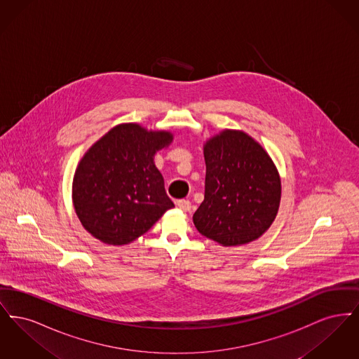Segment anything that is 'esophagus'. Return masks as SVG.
Returning a JSON list of instances; mask_svg holds the SVG:
<instances>
[{
  "mask_svg": "<svg viewBox=\"0 0 359 359\" xmlns=\"http://www.w3.org/2000/svg\"><path fill=\"white\" fill-rule=\"evenodd\" d=\"M176 205H177L180 210H183V211H189V208H191V202H189V201H186V199H180V201H177V202H176Z\"/></svg>",
  "mask_w": 359,
  "mask_h": 359,
  "instance_id": "34e87169",
  "label": "esophagus"
}]
</instances>
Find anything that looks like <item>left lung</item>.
I'll return each instance as SVG.
<instances>
[{"label":"left lung","mask_w":359,"mask_h":359,"mask_svg":"<svg viewBox=\"0 0 359 359\" xmlns=\"http://www.w3.org/2000/svg\"><path fill=\"white\" fill-rule=\"evenodd\" d=\"M205 201L192 219L205 238L238 246L259 238L273 223L281 180L271 156L242 130L207 140Z\"/></svg>","instance_id":"1"}]
</instances>
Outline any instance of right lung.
Masks as SVG:
<instances>
[{"label":"right lung","mask_w":359,"mask_h":359,"mask_svg":"<svg viewBox=\"0 0 359 359\" xmlns=\"http://www.w3.org/2000/svg\"><path fill=\"white\" fill-rule=\"evenodd\" d=\"M173 140L170 132L121 123L82 157L74 175L72 202L86 230L107 245H126L145 234L175 207L154 154Z\"/></svg>","instance_id":"add662e5"}]
</instances>
